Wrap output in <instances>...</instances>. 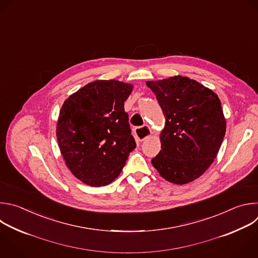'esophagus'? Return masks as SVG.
Here are the masks:
<instances>
[{
	"label": "esophagus",
	"mask_w": 258,
	"mask_h": 258,
	"mask_svg": "<svg viewBox=\"0 0 258 258\" xmlns=\"http://www.w3.org/2000/svg\"><path fill=\"white\" fill-rule=\"evenodd\" d=\"M135 135L137 136V138L140 141L145 140L146 138H148L151 135V130L148 126H143V127H139L135 129Z\"/></svg>",
	"instance_id": "obj_1"
}]
</instances>
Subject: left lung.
Listing matches in <instances>:
<instances>
[{"label": "left lung", "instance_id": "obj_1", "mask_svg": "<svg viewBox=\"0 0 258 258\" xmlns=\"http://www.w3.org/2000/svg\"><path fill=\"white\" fill-rule=\"evenodd\" d=\"M166 118L162 150L151 160L167 181L183 185L199 178L217 158L226 133L219 96L183 76L146 81Z\"/></svg>", "mask_w": 258, "mask_h": 258}]
</instances>
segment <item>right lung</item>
I'll return each mask as SVG.
<instances>
[{
    "mask_svg": "<svg viewBox=\"0 0 258 258\" xmlns=\"http://www.w3.org/2000/svg\"><path fill=\"white\" fill-rule=\"evenodd\" d=\"M132 89L118 80H95L64 101L57 123L60 151L71 173L86 185L112 183L136 147L124 110Z\"/></svg>",
    "mask_w": 258,
    "mask_h": 258,
    "instance_id": "obj_1",
    "label": "right lung"
}]
</instances>
